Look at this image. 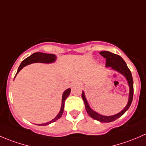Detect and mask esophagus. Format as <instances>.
<instances>
[{"label":"esophagus","instance_id":"esophagus-1","mask_svg":"<svg viewBox=\"0 0 146 146\" xmlns=\"http://www.w3.org/2000/svg\"><path fill=\"white\" fill-rule=\"evenodd\" d=\"M78 81L77 80H73V82H72V85H74V84H77Z\"/></svg>","mask_w":146,"mask_h":146}]
</instances>
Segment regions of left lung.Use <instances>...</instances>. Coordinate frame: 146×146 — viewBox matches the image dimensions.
I'll return each mask as SVG.
<instances>
[{
  "mask_svg": "<svg viewBox=\"0 0 146 146\" xmlns=\"http://www.w3.org/2000/svg\"><path fill=\"white\" fill-rule=\"evenodd\" d=\"M100 55L102 56L104 58H106V67L109 68L110 67L113 70H116V71L119 72L121 74L123 75L125 78H126V80H127L128 84L129 86V101H128L127 104L125 107V108L123 110L119 112L118 114H115V115L112 116H103L101 114H98V112L92 110L90 107L89 104H88V101H87L84 92L82 91V98L83 100L84 103H85V110H86L87 112L89 114L90 117L92 119L98 120L100 122H111L114 121V120L117 119L119 117H121L128 110H129V107L131 104L132 100H133V78H132L131 73L129 68H128L126 62L123 61V58L120 56L117 55L115 54L110 52V51H102L100 52Z\"/></svg>",
  "mask_w": 146,
  "mask_h": 146,
  "instance_id": "8db88e82",
  "label": "left lung"
}]
</instances>
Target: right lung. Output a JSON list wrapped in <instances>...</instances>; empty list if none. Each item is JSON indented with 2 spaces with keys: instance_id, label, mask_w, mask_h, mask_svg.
Segmentation results:
<instances>
[{
  "instance_id": "right-lung-1",
  "label": "right lung",
  "mask_w": 146,
  "mask_h": 146,
  "mask_svg": "<svg viewBox=\"0 0 146 146\" xmlns=\"http://www.w3.org/2000/svg\"><path fill=\"white\" fill-rule=\"evenodd\" d=\"M56 59V56L54 54H44V53L42 52H36L34 53L33 54H32L31 56H29V57H27V58L24 60V61H22V63L20 64V66L18 68V70H17V73H18L20 72V70L21 69H23V67L27 66V65L32 64V63H44V64H51V63L54 62ZM16 73V74H17ZM70 89L68 88L66 90L64 91V94H63L62 96V103H61V110H60L59 113L58 114V115L55 117L54 119H53L52 120L50 121L47 122L45 123H42V124H39V126H46V125H48L50 123H53V122H55L56 121L58 120L60 117L62 116L63 112H64V104H65V100H66V98L68 97V95H70Z\"/></svg>"
}]
</instances>
